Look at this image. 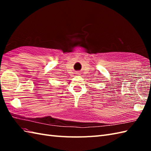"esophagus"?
Returning a JSON list of instances; mask_svg holds the SVG:
<instances>
[{
  "mask_svg": "<svg viewBox=\"0 0 151 151\" xmlns=\"http://www.w3.org/2000/svg\"><path fill=\"white\" fill-rule=\"evenodd\" d=\"M78 75H80V73H78Z\"/></svg>",
  "mask_w": 151,
  "mask_h": 151,
  "instance_id": "1",
  "label": "esophagus"
}]
</instances>
